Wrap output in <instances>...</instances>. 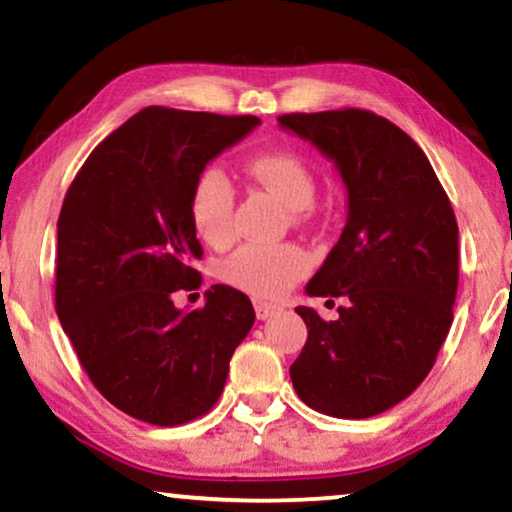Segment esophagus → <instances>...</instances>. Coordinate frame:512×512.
I'll return each instance as SVG.
<instances>
[{
  "mask_svg": "<svg viewBox=\"0 0 512 512\" xmlns=\"http://www.w3.org/2000/svg\"><path fill=\"white\" fill-rule=\"evenodd\" d=\"M254 310H256V317L261 319V321H265V319L275 317L277 312H282V307H277V305H272V303H265V300H256Z\"/></svg>",
  "mask_w": 512,
  "mask_h": 512,
  "instance_id": "obj_1",
  "label": "esophagus"
}]
</instances>
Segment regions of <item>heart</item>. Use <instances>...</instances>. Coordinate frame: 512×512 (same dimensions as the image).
Segmentation results:
<instances>
[{
  "instance_id": "1",
  "label": "heart",
  "mask_w": 512,
  "mask_h": 512,
  "mask_svg": "<svg viewBox=\"0 0 512 512\" xmlns=\"http://www.w3.org/2000/svg\"><path fill=\"white\" fill-rule=\"evenodd\" d=\"M247 174L270 188L298 219L310 214L317 179L303 158L289 151H270L251 158ZM235 193L226 174L209 167L195 179L188 198L193 230L212 247L233 237ZM310 256L296 244H242L221 265V277L254 298H279L310 270Z\"/></svg>"
}]
</instances>
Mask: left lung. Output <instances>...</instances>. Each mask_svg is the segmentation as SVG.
<instances>
[{"label": "left lung", "instance_id": "8db88e82", "mask_svg": "<svg viewBox=\"0 0 512 512\" xmlns=\"http://www.w3.org/2000/svg\"><path fill=\"white\" fill-rule=\"evenodd\" d=\"M277 121L331 158L347 188L345 228L305 289L347 303L335 321L296 307L307 342L293 389L324 415L375 417L424 382L450 331L457 219L429 158L387 118L338 109Z\"/></svg>", "mask_w": 512, "mask_h": 512}]
</instances>
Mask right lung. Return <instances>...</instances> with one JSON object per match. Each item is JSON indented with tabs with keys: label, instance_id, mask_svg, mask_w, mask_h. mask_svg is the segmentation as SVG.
Instances as JSON below:
<instances>
[{
	"label": "right lung",
	"instance_id": "add662e5",
	"mask_svg": "<svg viewBox=\"0 0 512 512\" xmlns=\"http://www.w3.org/2000/svg\"><path fill=\"white\" fill-rule=\"evenodd\" d=\"M261 118L146 107L76 174L58 219L55 312L95 389L125 415L179 426L214 408L230 356L254 326L242 291L214 284L200 310L195 179Z\"/></svg>",
	"mask_w": 512,
	"mask_h": 512
}]
</instances>
